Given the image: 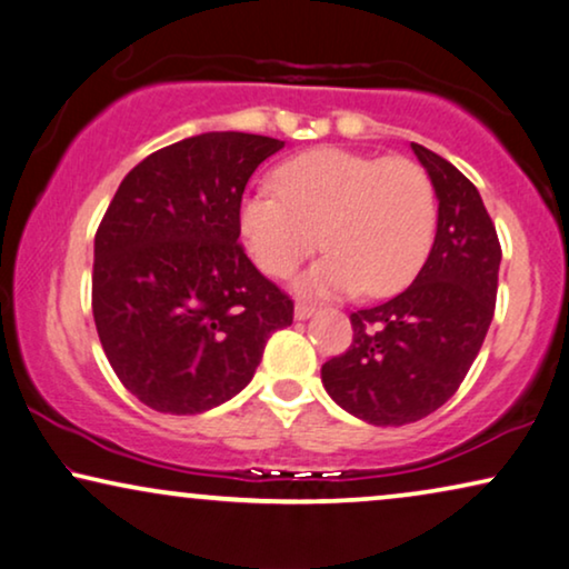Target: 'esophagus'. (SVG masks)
Returning a JSON list of instances; mask_svg holds the SVG:
<instances>
[{
  "mask_svg": "<svg viewBox=\"0 0 569 569\" xmlns=\"http://www.w3.org/2000/svg\"><path fill=\"white\" fill-rule=\"evenodd\" d=\"M317 312L315 305H307V301H297V307H293V317L297 320H309Z\"/></svg>",
  "mask_w": 569,
  "mask_h": 569,
  "instance_id": "esophagus-1",
  "label": "esophagus"
}]
</instances>
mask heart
I'll return each mask as SVG.
<instances>
[{
    "label": "heart",
    "mask_w": 569,
    "mask_h": 569,
    "mask_svg": "<svg viewBox=\"0 0 569 569\" xmlns=\"http://www.w3.org/2000/svg\"><path fill=\"white\" fill-rule=\"evenodd\" d=\"M239 229L268 276L286 278L322 244L330 254L301 289L343 293L361 286L367 297H390L427 262L437 192L411 158L317 148L280 166L276 189L260 187L241 200Z\"/></svg>",
    "instance_id": "obj_1"
}]
</instances>
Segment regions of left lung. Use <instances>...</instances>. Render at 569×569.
<instances>
[{"label":"left lung","mask_w":569,"mask_h":569,"mask_svg":"<svg viewBox=\"0 0 569 569\" xmlns=\"http://www.w3.org/2000/svg\"><path fill=\"white\" fill-rule=\"evenodd\" d=\"M439 200L437 237L406 291L351 312L353 340L322 363L340 408L377 427L419 421L456 396L495 317L502 247L479 189L411 142Z\"/></svg>","instance_id":"obj_1"}]
</instances>
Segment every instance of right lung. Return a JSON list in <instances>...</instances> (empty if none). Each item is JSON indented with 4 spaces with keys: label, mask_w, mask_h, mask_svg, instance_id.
Here are the masks:
<instances>
[{
    "label": "right lung",
    "mask_w": 569,
    "mask_h": 569,
    "mask_svg": "<svg viewBox=\"0 0 569 569\" xmlns=\"http://www.w3.org/2000/svg\"><path fill=\"white\" fill-rule=\"evenodd\" d=\"M283 140L206 132L121 179L96 231L93 320L119 382L161 413L244 390L293 301L239 244L249 177Z\"/></svg>",
    "instance_id": "1"
}]
</instances>
